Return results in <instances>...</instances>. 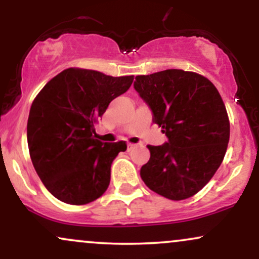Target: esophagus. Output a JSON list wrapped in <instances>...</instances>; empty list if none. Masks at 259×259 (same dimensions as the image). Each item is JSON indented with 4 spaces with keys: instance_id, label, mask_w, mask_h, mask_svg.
Listing matches in <instances>:
<instances>
[{
    "instance_id": "34e87169",
    "label": "esophagus",
    "mask_w": 259,
    "mask_h": 259,
    "mask_svg": "<svg viewBox=\"0 0 259 259\" xmlns=\"http://www.w3.org/2000/svg\"><path fill=\"white\" fill-rule=\"evenodd\" d=\"M133 147H135V145H134V144H127V150H132Z\"/></svg>"
}]
</instances>
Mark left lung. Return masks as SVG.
I'll return each instance as SVG.
<instances>
[{"mask_svg": "<svg viewBox=\"0 0 259 259\" xmlns=\"http://www.w3.org/2000/svg\"><path fill=\"white\" fill-rule=\"evenodd\" d=\"M135 80L152 121L168 138L160 146H147L151 157L141 179L169 200L191 197L212 179L227 152L230 124L221 95L207 78L181 69Z\"/></svg>", "mask_w": 259, "mask_h": 259, "instance_id": "left-lung-1", "label": "left lung"}]
</instances>
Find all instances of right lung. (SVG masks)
Wrapping results in <instances>:
<instances>
[{"label":"right lung","instance_id":"1","mask_svg":"<svg viewBox=\"0 0 259 259\" xmlns=\"http://www.w3.org/2000/svg\"><path fill=\"white\" fill-rule=\"evenodd\" d=\"M133 80L69 68L38 92L26 126L29 152L38 178L59 201L79 206L105 194L113 159L126 144L95 139V123Z\"/></svg>","mask_w":259,"mask_h":259}]
</instances>
